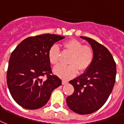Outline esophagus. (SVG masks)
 <instances>
[{"label": "esophagus", "mask_w": 124, "mask_h": 124, "mask_svg": "<svg viewBox=\"0 0 124 124\" xmlns=\"http://www.w3.org/2000/svg\"><path fill=\"white\" fill-rule=\"evenodd\" d=\"M67 83H68V81H65V80L62 81V85H65V84H67Z\"/></svg>", "instance_id": "esophagus-1"}]
</instances>
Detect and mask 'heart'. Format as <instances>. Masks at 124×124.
I'll use <instances>...</instances> for the list:
<instances>
[{
  "instance_id": "obj_1",
  "label": "heart",
  "mask_w": 124,
  "mask_h": 124,
  "mask_svg": "<svg viewBox=\"0 0 124 124\" xmlns=\"http://www.w3.org/2000/svg\"><path fill=\"white\" fill-rule=\"evenodd\" d=\"M64 51L71 53L68 60L69 65H59L53 69L54 73L64 79H69L78 72L83 73L88 69L94 59V52L88 46H84L81 41L76 39H71L63 43ZM49 61L55 65L60 59V50L57 45H53L48 51Z\"/></svg>"
}]
</instances>
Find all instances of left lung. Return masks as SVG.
Wrapping results in <instances>:
<instances>
[{
  "label": "left lung",
  "instance_id": "1",
  "mask_svg": "<svg viewBox=\"0 0 124 124\" xmlns=\"http://www.w3.org/2000/svg\"><path fill=\"white\" fill-rule=\"evenodd\" d=\"M81 38L90 43L94 59L83 75L69 81L75 91L66 100L71 110L84 115L99 110L108 100L115 83L116 65L106 47L93 39Z\"/></svg>",
  "mask_w": 124,
  "mask_h": 124
}]
</instances>
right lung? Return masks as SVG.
Returning a JSON list of instances; mask_svg holds the SVG:
<instances>
[{
	"mask_svg": "<svg viewBox=\"0 0 124 124\" xmlns=\"http://www.w3.org/2000/svg\"><path fill=\"white\" fill-rule=\"evenodd\" d=\"M64 38L49 33L29 37L12 52L6 81L10 94L20 106L29 110L43 107L52 91L61 85V79L52 73L47 53L54 43Z\"/></svg>",
	"mask_w": 124,
	"mask_h": 124,
	"instance_id": "right-lung-1",
	"label": "right lung"
}]
</instances>
